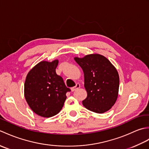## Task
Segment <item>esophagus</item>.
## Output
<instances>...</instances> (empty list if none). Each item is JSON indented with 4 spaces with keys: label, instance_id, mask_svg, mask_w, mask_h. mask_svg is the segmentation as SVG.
Segmentation results:
<instances>
[{
    "label": "esophagus",
    "instance_id": "esophagus-1",
    "mask_svg": "<svg viewBox=\"0 0 149 149\" xmlns=\"http://www.w3.org/2000/svg\"><path fill=\"white\" fill-rule=\"evenodd\" d=\"M79 88H80V84H79V83H77L76 85H75L74 87H73V88H71V91H75L76 90L79 89Z\"/></svg>",
    "mask_w": 149,
    "mask_h": 149
}]
</instances>
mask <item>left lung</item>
<instances>
[{"label": "left lung", "mask_w": 149, "mask_h": 149, "mask_svg": "<svg viewBox=\"0 0 149 149\" xmlns=\"http://www.w3.org/2000/svg\"><path fill=\"white\" fill-rule=\"evenodd\" d=\"M74 59L84 72L87 97L83 100V106L97 113L107 111L118 95L120 80L116 69L106 57L98 54Z\"/></svg>", "instance_id": "obj_1"}]
</instances>
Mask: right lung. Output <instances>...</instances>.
Segmentation results:
<instances>
[{"label": "right lung", "mask_w": 149, "mask_h": 149, "mask_svg": "<svg viewBox=\"0 0 149 149\" xmlns=\"http://www.w3.org/2000/svg\"><path fill=\"white\" fill-rule=\"evenodd\" d=\"M58 60L41 61L28 73L24 84V95L33 111L49 118L57 115L64 105L66 93L70 89L57 75Z\"/></svg>", "instance_id": "right-lung-1"}]
</instances>
